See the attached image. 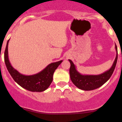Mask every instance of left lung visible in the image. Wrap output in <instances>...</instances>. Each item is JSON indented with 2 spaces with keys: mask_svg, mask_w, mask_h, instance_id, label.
<instances>
[{
  "mask_svg": "<svg viewBox=\"0 0 122 122\" xmlns=\"http://www.w3.org/2000/svg\"><path fill=\"white\" fill-rule=\"evenodd\" d=\"M117 56L112 65L108 71L98 75H84L78 72L73 62L69 60L71 63L69 69L70 77L73 83L79 89L84 91H91L100 87L110 79L114 72L117 60V49L115 45Z\"/></svg>",
  "mask_w": 122,
  "mask_h": 122,
  "instance_id": "obj_1",
  "label": "left lung"
}]
</instances>
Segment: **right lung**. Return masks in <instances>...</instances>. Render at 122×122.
I'll list each match as a JSON object with an SVG mask.
<instances>
[{
	"label": "right lung",
	"instance_id": "add662e5",
	"mask_svg": "<svg viewBox=\"0 0 122 122\" xmlns=\"http://www.w3.org/2000/svg\"><path fill=\"white\" fill-rule=\"evenodd\" d=\"M9 40L7 42L5 51V62L7 69L12 79L18 84L29 91L40 92L47 89L52 82L54 71L62 62V60L51 63L44 69L35 75L29 76L22 75L14 69L10 62L8 54Z\"/></svg>",
	"mask_w": 122,
	"mask_h": 122
}]
</instances>
